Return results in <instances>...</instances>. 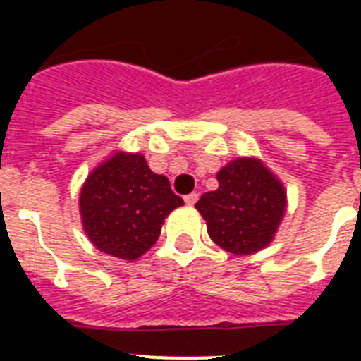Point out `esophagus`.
Here are the masks:
<instances>
[{"instance_id":"34e87169","label":"esophagus","mask_w":361,"mask_h":361,"mask_svg":"<svg viewBox=\"0 0 361 361\" xmlns=\"http://www.w3.org/2000/svg\"><path fill=\"white\" fill-rule=\"evenodd\" d=\"M198 200V192H191V195H187L185 197V204L187 206H192V204Z\"/></svg>"}]
</instances>
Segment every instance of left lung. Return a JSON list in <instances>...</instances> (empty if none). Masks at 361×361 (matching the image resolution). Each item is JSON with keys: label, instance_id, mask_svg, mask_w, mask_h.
<instances>
[{"label": "left lung", "instance_id": "left-lung-1", "mask_svg": "<svg viewBox=\"0 0 361 361\" xmlns=\"http://www.w3.org/2000/svg\"><path fill=\"white\" fill-rule=\"evenodd\" d=\"M219 187L195 204L209 238L232 255H252L274 241L286 214L283 181L257 157H238L217 172Z\"/></svg>", "mask_w": 361, "mask_h": 361}]
</instances>
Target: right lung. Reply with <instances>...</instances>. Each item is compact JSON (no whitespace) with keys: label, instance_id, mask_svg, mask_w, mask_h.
<instances>
[{"label":"right lung","instance_id":"obj_1","mask_svg":"<svg viewBox=\"0 0 361 361\" xmlns=\"http://www.w3.org/2000/svg\"><path fill=\"white\" fill-rule=\"evenodd\" d=\"M183 206L166 176L142 153L116 152L87 174L78 208L87 240L101 252L136 260L157 241L170 212Z\"/></svg>","mask_w":361,"mask_h":361}]
</instances>
